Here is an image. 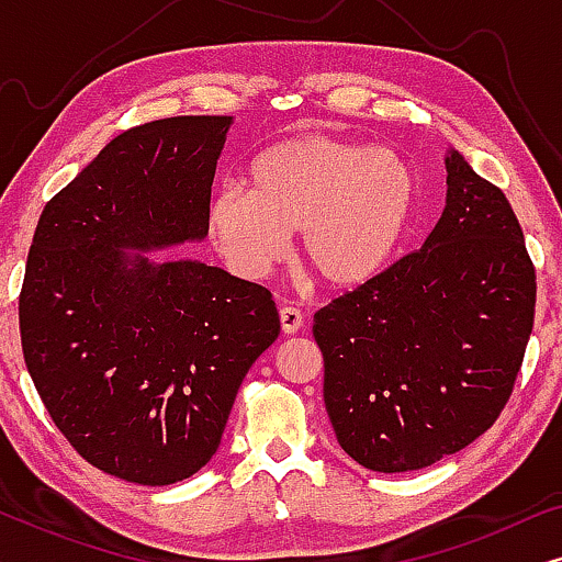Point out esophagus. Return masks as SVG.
Returning a JSON list of instances; mask_svg holds the SVG:
<instances>
[{
	"label": "esophagus",
	"mask_w": 562,
	"mask_h": 562,
	"mask_svg": "<svg viewBox=\"0 0 562 562\" xmlns=\"http://www.w3.org/2000/svg\"><path fill=\"white\" fill-rule=\"evenodd\" d=\"M279 319H281V329H283V335H294V333H299V329L304 327V317H302V312L294 310V306H281Z\"/></svg>",
	"instance_id": "esophagus-1"
}]
</instances>
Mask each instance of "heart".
Returning <instances> with one entry per match:
<instances>
[{"label": "heart", "mask_w": 562, "mask_h": 562, "mask_svg": "<svg viewBox=\"0 0 562 562\" xmlns=\"http://www.w3.org/2000/svg\"><path fill=\"white\" fill-rule=\"evenodd\" d=\"M250 189L214 191L210 233L237 273L260 279L302 233L304 263L329 289L366 286L394 263L419 214V176L402 153L327 135L268 145Z\"/></svg>", "instance_id": "obj_1"}]
</instances>
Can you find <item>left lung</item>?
Wrapping results in <instances>:
<instances>
[{"instance_id":"left-lung-1","label":"left lung","mask_w":562,"mask_h":562,"mask_svg":"<svg viewBox=\"0 0 562 562\" xmlns=\"http://www.w3.org/2000/svg\"><path fill=\"white\" fill-rule=\"evenodd\" d=\"M425 245L314 314L325 406L368 471L463 450L509 402L535 322V268L509 199L458 150Z\"/></svg>"}]
</instances>
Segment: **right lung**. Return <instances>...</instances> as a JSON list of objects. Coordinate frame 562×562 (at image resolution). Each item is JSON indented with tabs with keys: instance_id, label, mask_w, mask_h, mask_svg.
<instances>
[{
	"instance_id": "add662e5",
	"label": "right lung",
	"mask_w": 562,
	"mask_h": 562,
	"mask_svg": "<svg viewBox=\"0 0 562 562\" xmlns=\"http://www.w3.org/2000/svg\"><path fill=\"white\" fill-rule=\"evenodd\" d=\"M233 117L125 130L45 204L20 294L22 356L99 471L168 486L210 463L237 389L281 333L268 289L191 258Z\"/></svg>"
}]
</instances>
